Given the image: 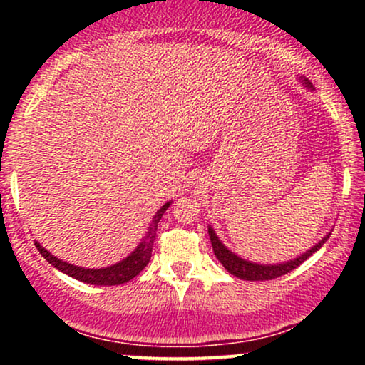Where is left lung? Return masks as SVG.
<instances>
[{
    "label": "left lung",
    "mask_w": 365,
    "mask_h": 365,
    "mask_svg": "<svg viewBox=\"0 0 365 365\" xmlns=\"http://www.w3.org/2000/svg\"><path fill=\"white\" fill-rule=\"evenodd\" d=\"M299 82H302V86L307 87L309 91H314L312 83L309 82L307 78L299 77ZM207 233H209V238H211V245H212V250H215L217 261L223 264V267L230 274L237 276V278L240 279H247V282H266V279H274L278 278V276L290 273V271L295 269L297 266H300L304 261H307L314 252H317L331 235V232H328L316 245H312L311 249L305 250L304 254L297 255V257L290 259V261L276 262V264H261V262H254V261H249V259L240 257V255L233 252V250H230L228 247L220 240V237L216 235L215 228H212L211 225L207 226Z\"/></svg>",
    "instance_id": "obj_1"
}]
</instances>
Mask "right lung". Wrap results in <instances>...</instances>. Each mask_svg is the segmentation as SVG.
Segmentation results:
<instances>
[{"label": "right lung", "instance_id": "obj_1", "mask_svg": "<svg viewBox=\"0 0 365 365\" xmlns=\"http://www.w3.org/2000/svg\"><path fill=\"white\" fill-rule=\"evenodd\" d=\"M171 202H173V200H168L165 206L159 207V211L153 216V220H150L148 232H145V235L142 237L139 245H137L135 249L127 255V257L121 259V261H118L116 264H111V266H106V267L75 266V264H70L66 261H61V259H58L56 255H53L49 250H46L39 242H36V247L37 250L43 254L46 261L51 264V266L56 267V269L61 271V273L68 274L70 278L78 279V282L82 283L98 284V287H111V284L127 283L132 278H135V276L149 264L150 252H153V245H154V238H156V232H158V223L163 217V215L166 212V209L171 206Z\"/></svg>", "mask_w": 365, "mask_h": 365}]
</instances>
